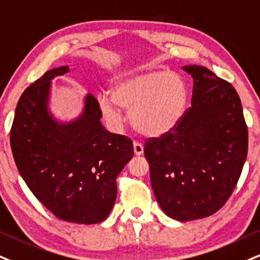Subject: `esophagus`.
<instances>
[{
	"label": "esophagus",
	"mask_w": 260,
	"mask_h": 260,
	"mask_svg": "<svg viewBox=\"0 0 260 260\" xmlns=\"http://www.w3.org/2000/svg\"><path fill=\"white\" fill-rule=\"evenodd\" d=\"M134 152H135V155L140 156L143 154V146L141 145L140 142H134Z\"/></svg>",
	"instance_id": "esophagus-1"
}]
</instances>
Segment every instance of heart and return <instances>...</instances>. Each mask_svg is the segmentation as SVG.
I'll return each mask as SVG.
<instances>
[{"mask_svg":"<svg viewBox=\"0 0 260 260\" xmlns=\"http://www.w3.org/2000/svg\"><path fill=\"white\" fill-rule=\"evenodd\" d=\"M189 101L188 85L181 75L169 71L131 73L115 81L110 92L101 91L96 102L104 119L120 127L129 111L134 129L149 137H160L183 119Z\"/></svg>","mask_w":260,"mask_h":260,"instance_id":"1","label":"heart"}]
</instances>
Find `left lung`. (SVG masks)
<instances>
[{
    "mask_svg": "<svg viewBox=\"0 0 260 260\" xmlns=\"http://www.w3.org/2000/svg\"><path fill=\"white\" fill-rule=\"evenodd\" d=\"M193 78L191 107L172 133L145 146L150 182L166 216L187 222L226 203L241 175L248 133L241 100L206 67L183 66Z\"/></svg>",
    "mask_w": 260,
    "mask_h": 260,
    "instance_id": "8db88e82",
    "label": "left lung"
}]
</instances>
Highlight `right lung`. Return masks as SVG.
<instances>
[{"label": "right lung", "instance_id": "1", "mask_svg": "<svg viewBox=\"0 0 260 260\" xmlns=\"http://www.w3.org/2000/svg\"><path fill=\"white\" fill-rule=\"evenodd\" d=\"M69 66L49 70L19 99L11 147L22 179L57 218L100 223L117 198L115 179L134 156L127 137L101 124L96 99L86 94L78 117L60 120L50 108L52 81Z\"/></svg>", "mask_w": 260, "mask_h": 260}]
</instances>
